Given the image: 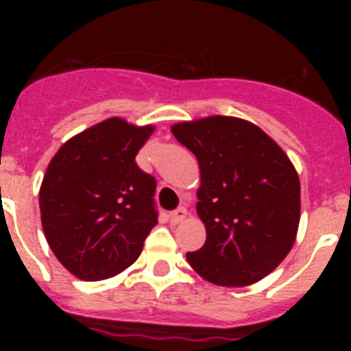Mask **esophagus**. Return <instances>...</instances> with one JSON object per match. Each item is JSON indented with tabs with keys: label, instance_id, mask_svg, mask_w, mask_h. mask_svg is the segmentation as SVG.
<instances>
[{
	"label": "esophagus",
	"instance_id": "1",
	"mask_svg": "<svg viewBox=\"0 0 351 351\" xmlns=\"http://www.w3.org/2000/svg\"><path fill=\"white\" fill-rule=\"evenodd\" d=\"M187 209L186 208H178L175 209L173 213H171V222L173 224H178V222H182V220H186L187 219Z\"/></svg>",
	"mask_w": 351,
	"mask_h": 351
}]
</instances>
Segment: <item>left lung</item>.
Segmentation results:
<instances>
[{
	"label": "left lung",
	"mask_w": 351,
	"mask_h": 351,
	"mask_svg": "<svg viewBox=\"0 0 351 351\" xmlns=\"http://www.w3.org/2000/svg\"><path fill=\"white\" fill-rule=\"evenodd\" d=\"M200 165L197 213L206 244L187 262L206 280L250 286L291 250L300 219V182L282 149L251 121L209 117L171 127Z\"/></svg>",
	"instance_id": "8db88e82"
}]
</instances>
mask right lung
<instances>
[{
	"label": "right lung",
	"mask_w": 351,
	"mask_h": 351,
	"mask_svg": "<svg viewBox=\"0 0 351 351\" xmlns=\"http://www.w3.org/2000/svg\"><path fill=\"white\" fill-rule=\"evenodd\" d=\"M153 131L109 118L67 140L47 167L41 226L74 277L101 280L123 271L158 224L156 180L134 160Z\"/></svg>",
	"instance_id": "obj_1"
}]
</instances>
